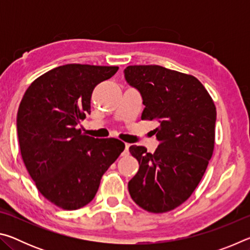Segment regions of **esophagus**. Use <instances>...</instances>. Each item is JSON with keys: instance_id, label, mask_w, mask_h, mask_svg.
Returning a JSON list of instances; mask_svg holds the SVG:
<instances>
[{"instance_id": "34e87169", "label": "esophagus", "mask_w": 250, "mask_h": 250, "mask_svg": "<svg viewBox=\"0 0 250 250\" xmlns=\"http://www.w3.org/2000/svg\"><path fill=\"white\" fill-rule=\"evenodd\" d=\"M129 146H130L129 143H125V152H124V155L129 154Z\"/></svg>"}]
</instances>
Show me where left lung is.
I'll return each instance as SVG.
<instances>
[{
    "mask_svg": "<svg viewBox=\"0 0 250 250\" xmlns=\"http://www.w3.org/2000/svg\"><path fill=\"white\" fill-rule=\"evenodd\" d=\"M125 78L142 97V120H155L154 153L131 146L139 171L129 181L132 200L151 213H166L192 195L213 155L216 108L192 75L158 65H135Z\"/></svg>",
    "mask_w": 250,
    "mask_h": 250,
    "instance_id": "obj_1",
    "label": "left lung"
}]
</instances>
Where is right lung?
<instances>
[{
	"label": "right lung",
	"mask_w": 250,
	"mask_h": 250,
	"mask_svg": "<svg viewBox=\"0 0 250 250\" xmlns=\"http://www.w3.org/2000/svg\"><path fill=\"white\" fill-rule=\"evenodd\" d=\"M116 66L68 64L34 80L21 101L18 134L22 159L42 195L67 210L94 200L100 180L125 150L115 138L95 139L77 129L90 115L92 91Z\"/></svg>",
	"instance_id": "obj_1"
}]
</instances>
